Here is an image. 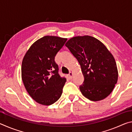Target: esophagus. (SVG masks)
Listing matches in <instances>:
<instances>
[{
    "label": "esophagus",
    "instance_id": "34e87169",
    "mask_svg": "<svg viewBox=\"0 0 132 132\" xmlns=\"http://www.w3.org/2000/svg\"><path fill=\"white\" fill-rule=\"evenodd\" d=\"M73 75V72H71V71H70V72L69 73V78H70V79H72Z\"/></svg>",
    "mask_w": 132,
    "mask_h": 132
}]
</instances>
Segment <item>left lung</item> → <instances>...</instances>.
Wrapping results in <instances>:
<instances>
[{
	"label": "left lung",
	"instance_id": "obj_1",
	"mask_svg": "<svg viewBox=\"0 0 132 132\" xmlns=\"http://www.w3.org/2000/svg\"><path fill=\"white\" fill-rule=\"evenodd\" d=\"M65 45L80 64L84 80L80 90L85 97L98 101L113 91L118 78L113 55L102 42L84 35L70 38Z\"/></svg>",
	"mask_w": 132,
	"mask_h": 132
}]
</instances>
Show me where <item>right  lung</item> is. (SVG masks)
<instances>
[{
	"mask_svg": "<svg viewBox=\"0 0 132 132\" xmlns=\"http://www.w3.org/2000/svg\"><path fill=\"white\" fill-rule=\"evenodd\" d=\"M67 38L45 36L38 39L26 52L21 65V77L29 95L44 105L59 99L66 81L59 75L55 57Z\"/></svg>",
	"mask_w": 132,
	"mask_h": 132,
	"instance_id": "right-lung-1",
	"label": "right lung"
}]
</instances>
